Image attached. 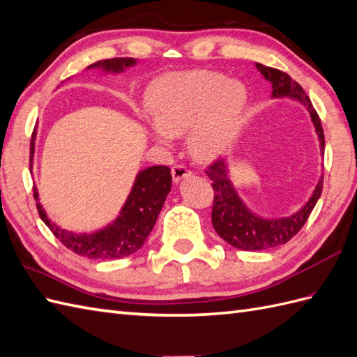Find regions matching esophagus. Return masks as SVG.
<instances>
[{"label":"esophagus","mask_w":357,"mask_h":357,"mask_svg":"<svg viewBox=\"0 0 357 357\" xmlns=\"http://www.w3.org/2000/svg\"><path fill=\"white\" fill-rule=\"evenodd\" d=\"M190 174V171L185 167V165H176V167H172V178L176 183H178L180 180H183L185 177H188Z\"/></svg>","instance_id":"esophagus-1"}]
</instances>
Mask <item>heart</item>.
Segmentation results:
<instances>
[{
	"instance_id": "1",
	"label": "heart",
	"mask_w": 357,
	"mask_h": 357,
	"mask_svg": "<svg viewBox=\"0 0 357 357\" xmlns=\"http://www.w3.org/2000/svg\"><path fill=\"white\" fill-rule=\"evenodd\" d=\"M247 104L238 83L212 71H186L158 78L145 93L150 113L146 128L154 141L171 145L189 130V151L198 160H212L229 149Z\"/></svg>"
}]
</instances>
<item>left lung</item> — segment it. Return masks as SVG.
Returning <instances> with one entry per match:
<instances>
[{"instance_id": "obj_1", "label": "left lung", "mask_w": 357, "mask_h": 357, "mask_svg": "<svg viewBox=\"0 0 357 357\" xmlns=\"http://www.w3.org/2000/svg\"><path fill=\"white\" fill-rule=\"evenodd\" d=\"M257 71L264 75L266 82L273 84L271 98H292L306 106L312 123L319 141L321 154H324V132L321 127V121L314 106L303 91L301 86L279 69L268 68L256 63ZM207 177L212 180V188L215 192L212 207V224L220 236L231 247L242 251H260L283 245L297 234L304 222L307 221L310 212L314 211L317 202L323 192V177L318 180L314 192L309 199L297 212L282 216V218H264L242 202L238 190L234 189L230 176L227 162L224 159L216 160L206 171Z\"/></svg>"}]
</instances>
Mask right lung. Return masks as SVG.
<instances>
[{
    "instance_id": "1",
    "label": "right lung",
    "mask_w": 357,
    "mask_h": 357,
    "mask_svg": "<svg viewBox=\"0 0 357 357\" xmlns=\"http://www.w3.org/2000/svg\"><path fill=\"white\" fill-rule=\"evenodd\" d=\"M136 63L137 60L133 57H115L100 60L86 69H101L104 74H121L126 71V68H132ZM34 141H36V130L31 135L30 169L33 168ZM171 181V169L162 165L139 171L118 218L106 227L92 233H74L59 227L54 221L50 220L45 208L39 203L36 186L33 188V195L38 202L36 206L40 220L66 248L78 256L113 260L133 255L144 245L169 194Z\"/></svg>"
}]
</instances>
